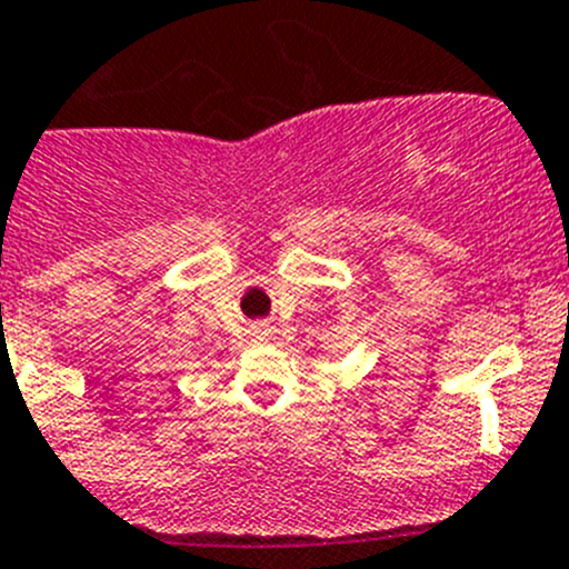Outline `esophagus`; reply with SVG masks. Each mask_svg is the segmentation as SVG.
<instances>
[{
  "label": "esophagus",
  "instance_id": "1",
  "mask_svg": "<svg viewBox=\"0 0 569 569\" xmlns=\"http://www.w3.org/2000/svg\"><path fill=\"white\" fill-rule=\"evenodd\" d=\"M260 335H263V337H266V335H269V331H266V329H263V331H260Z\"/></svg>",
  "mask_w": 569,
  "mask_h": 569
}]
</instances>
